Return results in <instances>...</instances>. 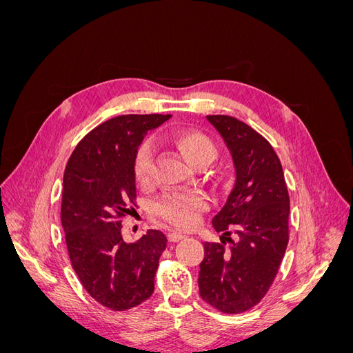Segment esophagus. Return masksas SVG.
<instances>
[{
    "instance_id": "1",
    "label": "esophagus",
    "mask_w": 353,
    "mask_h": 353,
    "mask_svg": "<svg viewBox=\"0 0 353 353\" xmlns=\"http://www.w3.org/2000/svg\"><path fill=\"white\" fill-rule=\"evenodd\" d=\"M183 239H185L184 234L176 232V231H174V232H169V234H168V240H169V241H172V243L179 241V240H183Z\"/></svg>"
}]
</instances>
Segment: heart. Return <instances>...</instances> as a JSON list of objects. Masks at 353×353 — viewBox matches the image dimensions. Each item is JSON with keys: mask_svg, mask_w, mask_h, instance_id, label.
Instances as JSON below:
<instances>
[{"mask_svg": "<svg viewBox=\"0 0 353 353\" xmlns=\"http://www.w3.org/2000/svg\"><path fill=\"white\" fill-rule=\"evenodd\" d=\"M170 143L191 166H206L216 157V145L210 138L194 130H183L170 137ZM153 145L145 141L138 148L134 162V174L138 184L150 183L153 170ZM208 206L205 194L174 193L168 194L156 205L157 215L179 228H190L197 222L199 212Z\"/></svg>", "mask_w": 353, "mask_h": 353, "instance_id": "b5f03b06", "label": "heart"}]
</instances>
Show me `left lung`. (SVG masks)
Masks as SVG:
<instances>
[{
    "label": "left lung",
    "mask_w": 353,
    "mask_h": 353,
    "mask_svg": "<svg viewBox=\"0 0 353 353\" xmlns=\"http://www.w3.org/2000/svg\"><path fill=\"white\" fill-rule=\"evenodd\" d=\"M234 166V184L212 219L221 243L203 244L199 292L225 314H240L268 292L288 243V200L283 166L272 145L236 117L209 114ZM238 234L231 241L230 231ZM225 241L232 244L227 246Z\"/></svg>",
    "instance_id": "1"
}]
</instances>
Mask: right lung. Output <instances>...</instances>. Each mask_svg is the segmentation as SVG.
Instances as JSON below:
<instances>
[{"label": "right lung", "instance_id": "add662e5", "mask_svg": "<svg viewBox=\"0 0 353 353\" xmlns=\"http://www.w3.org/2000/svg\"><path fill=\"white\" fill-rule=\"evenodd\" d=\"M172 114H123L103 122L74 148L63 176L61 225L69 258L85 290L103 306L125 311L153 294L162 231L123 240L121 219L134 203L135 154L148 131ZM134 210V209H132Z\"/></svg>", "mask_w": 353, "mask_h": 353}]
</instances>
